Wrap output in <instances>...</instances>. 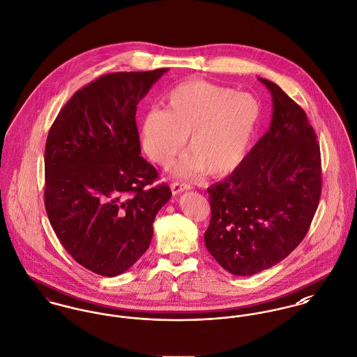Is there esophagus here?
Listing matches in <instances>:
<instances>
[{
	"label": "esophagus",
	"mask_w": 357,
	"mask_h": 357,
	"mask_svg": "<svg viewBox=\"0 0 357 357\" xmlns=\"http://www.w3.org/2000/svg\"><path fill=\"white\" fill-rule=\"evenodd\" d=\"M190 189H192V186L189 183H181V182H172L171 183V192L174 195L185 192V190H190Z\"/></svg>",
	"instance_id": "obj_1"
}]
</instances>
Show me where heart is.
Listing matches in <instances>:
<instances>
[{"mask_svg":"<svg viewBox=\"0 0 357 357\" xmlns=\"http://www.w3.org/2000/svg\"><path fill=\"white\" fill-rule=\"evenodd\" d=\"M261 118L250 93L213 82L179 84L167 96V109L149 111L141 125V145L156 165H169L189 137V149L172 165L175 176H192L205 168L212 175L242 163Z\"/></svg>","mask_w":357,"mask_h":357,"instance_id":"heart-1","label":"heart"}]
</instances>
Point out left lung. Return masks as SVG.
<instances>
[{
    "label": "left lung",
    "instance_id": "obj_1",
    "mask_svg": "<svg viewBox=\"0 0 357 357\" xmlns=\"http://www.w3.org/2000/svg\"><path fill=\"white\" fill-rule=\"evenodd\" d=\"M269 130L222 182L208 188L211 222L205 245L235 275L269 269L301 245L317 212L321 151L307 114L277 84Z\"/></svg>",
    "mask_w": 357,
    "mask_h": 357
}]
</instances>
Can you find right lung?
<instances>
[{
    "mask_svg": "<svg viewBox=\"0 0 357 357\" xmlns=\"http://www.w3.org/2000/svg\"><path fill=\"white\" fill-rule=\"evenodd\" d=\"M168 69L118 72L79 89L61 109L45 149V206L56 238L85 269L114 277L148 250L171 198L139 153L138 102Z\"/></svg>",
    "mask_w": 357,
    "mask_h": 357,
    "instance_id": "obj_1",
    "label": "right lung"
}]
</instances>
